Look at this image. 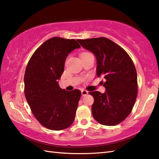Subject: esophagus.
Here are the masks:
<instances>
[{"label":"esophagus","mask_w":159,"mask_h":159,"mask_svg":"<svg viewBox=\"0 0 159 159\" xmlns=\"http://www.w3.org/2000/svg\"><path fill=\"white\" fill-rule=\"evenodd\" d=\"M88 94V92L87 90H85V89H82L81 90L82 96H85V95H87Z\"/></svg>","instance_id":"1"}]
</instances>
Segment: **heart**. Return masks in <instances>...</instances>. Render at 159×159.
Returning <instances> with one entry per match:
<instances>
[{
  "label": "heart",
  "instance_id": "obj_1",
  "mask_svg": "<svg viewBox=\"0 0 159 159\" xmlns=\"http://www.w3.org/2000/svg\"><path fill=\"white\" fill-rule=\"evenodd\" d=\"M86 53H83V54H86ZM83 54H82V55H83Z\"/></svg>",
  "mask_w": 159,
  "mask_h": 159
}]
</instances>
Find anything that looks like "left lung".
<instances>
[{
	"instance_id": "1",
	"label": "left lung",
	"mask_w": 159,
	"mask_h": 159,
	"mask_svg": "<svg viewBox=\"0 0 159 159\" xmlns=\"http://www.w3.org/2000/svg\"><path fill=\"white\" fill-rule=\"evenodd\" d=\"M97 60V75L105 79L104 93L89 92L94 97L92 112L101 125L113 126L131 113L138 93L137 72L127 53L111 39L97 37L78 39Z\"/></svg>"
}]
</instances>
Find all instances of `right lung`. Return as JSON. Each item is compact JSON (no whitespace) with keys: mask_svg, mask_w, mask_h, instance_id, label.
<instances>
[{"mask_svg":"<svg viewBox=\"0 0 159 159\" xmlns=\"http://www.w3.org/2000/svg\"><path fill=\"white\" fill-rule=\"evenodd\" d=\"M80 47L76 40L55 37L43 43L28 63L25 98L34 116L46 128L59 131L74 122L81 92L61 89L58 80L69 53Z\"/></svg>","mask_w":159,"mask_h":159,"instance_id":"right-lung-1","label":"right lung"}]
</instances>
